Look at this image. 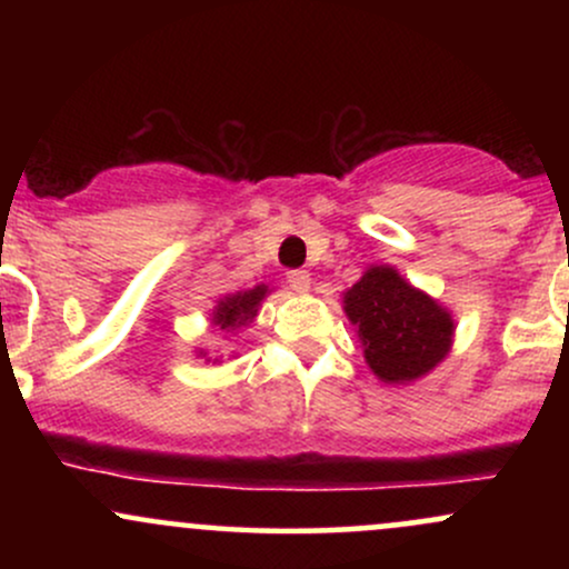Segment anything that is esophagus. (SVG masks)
Wrapping results in <instances>:
<instances>
[{
  "label": "esophagus",
  "instance_id": "esophagus-1",
  "mask_svg": "<svg viewBox=\"0 0 569 569\" xmlns=\"http://www.w3.org/2000/svg\"><path fill=\"white\" fill-rule=\"evenodd\" d=\"M286 280H289L291 289L299 291V293L310 289V272H307V270H291L289 276H286Z\"/></svg>",
  "mask_w": 569,
  "mask_h": 569
}]
</instances>
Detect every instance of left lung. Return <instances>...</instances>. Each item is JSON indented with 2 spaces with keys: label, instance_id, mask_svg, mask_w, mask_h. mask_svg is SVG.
Returning <instances> with one entry per match:
<instances>
[{
  "label": "left lung",
  "instance_id": "left-lung-1",
  "mask_svg": "<svg viewBox=\"0 0 569 569\" xmlns=\"http://www.w3.org/2000/svg\"><path fill=\"white\" fill-rule=\"evenodd\" d=\"M345 312L358 326L369 367L382 382L428 375L452 342L449 312L390 267H371L345 293Z\"/></svg>",
  "mask_w": 569,
  "mask_h": 569
}]
</instances>
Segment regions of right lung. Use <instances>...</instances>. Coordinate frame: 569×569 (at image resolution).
<instances>
[{
	"mask_svg": "<svg viewBox=\"0 0 569 569\" xmlns=\"http://www.w3.org/2000/svg\"><path fill=\"white\" fill-rule=\"evenodd\" d=\"M267 286H257V289L234 293V297H227L224 302H219L217 312H213V323L221 326V329H234V326H243L257 316V307L264 299Z\"/></svg>",
	"mask_w": 569,
	"mask_h": 569,
	"instance_id": "1",
	"label": "right lung"
}]
</instances>
